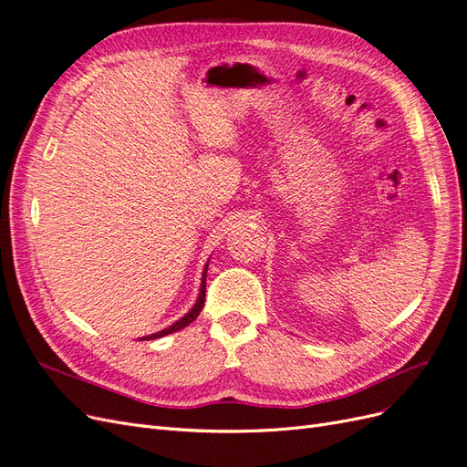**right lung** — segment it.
Masks as SVG:
<instances>
[{
    "instance_id": "1",
    "label": "right lung",
    "mask_w": 467,
    "mask_h": 467,
    "mask_svg": "<svg viewBox=\"0 0 467 467\" xmlns=\"http://www.w3.org/2000/svg\"><path fill=\"white\" fill-rule=\"evenodd\" d=\"M206 268H208V265L204 266V273H202V285H201L199 300H196V304L192 306L191 312H189L185 317H181L179 321H175V323L171 325V327H167V329H163V331L153 333V335H150V337L140 338V341H148V338H160V337H165V335H169V333H175V331H179V329H182V327H187L189 323H192L196 317H199L201 309H202V306H204V296H206Z\"/></svg>"
}]
</instances>
